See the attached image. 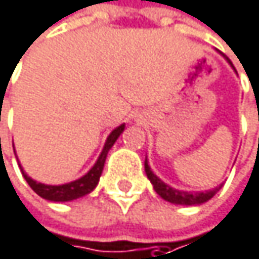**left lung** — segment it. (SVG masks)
<instances>
[{"label": "left lung", "mask_w": 259, "mask_h": 259, "mask_svg": "<svg viewBox=\"0 0 259 259\" xmlns=\"http://www.w3.org/2000/svg\"><path fill=\"white\" fill-rule=\"evenodd\" d=\"M231 63V62H229ZM145 170H146V175L149 178V181L152 183L154 186V190L160 194L164 200L167 202H172V203H177V205H199V203H203L206 200H209L214 194L220 190L222 186L212 189V190H208V192H200V193H189V192H181V190H175L169 186H166L160 178H157L151 167L148 166V161L145 160Z\"/></svg>", "instance_id": "1"}]
</instances>
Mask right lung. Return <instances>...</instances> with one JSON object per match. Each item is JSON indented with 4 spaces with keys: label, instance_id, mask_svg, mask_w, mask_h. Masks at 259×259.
Segmentation results:
<instances>
[{
    "label": "right lung",
    "instance_id": "right-lung-1",
    "mask_svg": "<svg viewBox=\"0 0 259 259\" xmlns=\"http://www.w3.org/2000/svg\"><path fill=\"white\" fill-rule=\"evenodd\" d=\"M123 128H125V125H120V126H117L116 130L111 131V134L108 136V139L105 142V146H104L98 161L95 163V166L82 178H79L76 181H72V183L63 184V186H45V184H40V183H36L34 180H31L22 170V167H21V172H22L25 181L28 183V186L39 194L40 197H44V199L54 200V202H67V200H73L76 197H81L84 194L90 193L98 186L99 177H101L102 169H104V163H105L107 154L111 149V146L114 145V142L117 140V137L120 136V133L123 131Z\"/></svg>",
    "mask_w": 259,
    "mask_h": 259
}]
</instances>
